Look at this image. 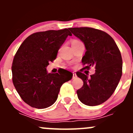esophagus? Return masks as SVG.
Segmentation results:
<instances>
[{"label": "esophagus", "mask_w": 133, "mask_h": 133, "mask_svg": "<svg viewBox=\"0 0 133 133\" xmlns=\"http://www.w3.org/2000/svg\"><path fill=\"white\" fill-rule=\"evenodd\" d=\"M77 78V75H76V74L75 72H73V76H72V79H75Z\"/></svg>", "instance_id": "1"}]
</instances>
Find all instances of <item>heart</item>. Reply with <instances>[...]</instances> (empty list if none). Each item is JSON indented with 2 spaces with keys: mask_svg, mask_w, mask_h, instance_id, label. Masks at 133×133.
<instances>
[{
  "mask_svg": "<svg viewBox=\"0 0 133 133\" xmlns=\"http://www.w3.org/2000/svg\"><path fill=\"white\" fill-rule=\"evenodd\" d=\"M79 42V41L77 40H74L72 41V42Z\"/></svg>",
  "mask_w": 133,
  "mask_h": 133,
  "instance_id": "heart-1",
  "label": "heart"
}]
</instances>
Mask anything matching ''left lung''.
Returning <instances> with one entry per match:
<instances>
[{
    "label": "left lung",
    "instance_id": "obj_1",
    "mask_svg": "<svg viewBox=\"0 0 133 133\" xmlns=\"http://www.w3.org/2000/svg\"><path fill=\"white\" fill-rule=\"evenodd\" d=\"M69 29L85 45L82 63L86 66L83 69H96L90 77L81 72L76 73L84 82L77 91V97L87 106L101 104L112 96L121 77L123 60L119 49L114 39L103 30L91 27Z\"/></svg>",
    "mask_w": 133,
    "mask_h": 133
}]
</instances>
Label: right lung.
<instances>
[{
    "mask_svg": "<svg viewBox=\"0 0 133 133\" xmlns=\"http://www.w3.org/2000/svg\"><path fill=\"white\" fill-rule=\"evenodd\" d=\"M68 36L72 34L68 29L34 33L24 40L14 57V86L22 99L32 108L52 106L62 85L72 77V73L66 70L48 73L46 69Z\"/></svg>",
    "mask_w": 133,
    "mask_h": 133,
    "instance_id": "obj_1",
    "label": "right lung"
}]
</instances>
